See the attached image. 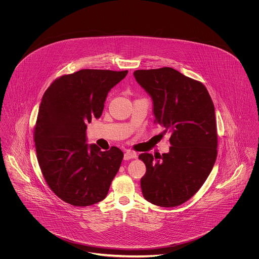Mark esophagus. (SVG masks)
<instances>
[{
    "label": "esophagus",
    "mask_w": 259,
    "mask_h": 259,
    "mask_svg": "<svg viewBox=\"0 0 259 259\" xmlns=\"http://www.w3.org/2000/svg\"><path fill=\"white\" fill-rule=\"evenodd\" d=\"M136 153L135 152H133V151H131V150H127V151H125V153H124V159L125 160H129V159H133V158H135Z\"/></svg>",
    "instance_id": "1"
}]
</instances>
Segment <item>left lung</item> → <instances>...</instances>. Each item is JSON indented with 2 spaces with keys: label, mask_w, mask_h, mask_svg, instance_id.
Returning <instances> with one entry per match:
<instances>
[{
  "label": "left lung",
  "mask_w": 259,
  "mask_h": 259,
  "mask_svg": "<svg viewBox=\"0 0 259 259\" xmlns=\"http://www.w3.org/2000/svg\"><path fill=\"white\" fill-rule=\"evenodd\" d=\"M134 76L152 100L155 123L171 133L172 146L156 160L151 153L139 155L147 167L143 195L156 206H180L200 189L217 159L213 103L204 84L172 68L138 70Z\"/></svg>",
  "instance_id": "obj_1"
}]
</instances>
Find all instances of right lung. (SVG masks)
<instances>
[{"label": "right lung", "instance_id": "right-lung-1", "mask_svg": "<svg viewBox=\"0 0 259 259\" xmlns=\"http://www.w3.org/2000/svg\"><path fill=\"white\" fill-rule=\"evenodd\" d=\"M127 73L80 70L55 79L41 99L35 127L37 162L50 189L75 207L104 200L119 170L123 152L88 145L87 123L102 115L108 93Z\"/></svg>", "mask_w": 259, "mask_h": 259}]
</instances>
